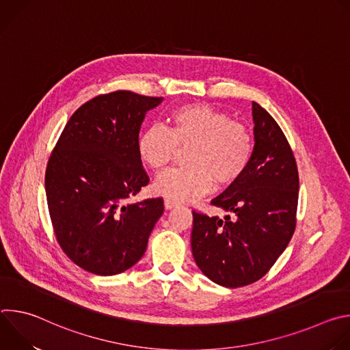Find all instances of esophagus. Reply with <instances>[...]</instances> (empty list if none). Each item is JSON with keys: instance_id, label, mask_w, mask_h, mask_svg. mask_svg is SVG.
Wrapping results in <instances>:
<instances>
[{"instance_id": "1", "label": "esophagus", "mask_w": 350, "mask_h": 350, "mask_svg": "<svg viewBox=\"0 0 350 350\" xmlns=\"http://www.w3.org/2000/svg\"><path fill=\"white\" fill-rule=\"evenodd\" d=\"M176 206H178V202H174V201H172V199H165V208L167 211H170V209H173Z\"/></svg>"}]
</instances>
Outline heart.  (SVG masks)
Returning <instances> with one entry per match:
<instances>
[{
  "instance_id": "heart-1",
  "label": "heart",
  "mask_w": 350,
  "mask_h": 350,
  "mask_svg": "<svg viewBox=\"0 0 350 350\" xmlns=\"http://www.w3.org/2000/svg\"><path fill=\"white\" fill-rule=\"evenodd\" d=\"M185 152L187 166L169 170L155 183V191L174 202L191 201L217 188L235 183L254 155V135L249 127L230 115L205 104L176 108L170 127L154 124L138 138V154L154 170H163Z\"/></svg>"
}]
</instances>
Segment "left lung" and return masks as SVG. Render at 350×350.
<instances>
[{
	"instance_id": "left-lung-1",
	"label": "left lung",
	"mask_w": 350,
	"mask_h": 350,
	"mask_svg": "<svg viewBox=\"0 0 350 350\" xmlns=\"http://www.w3.org/2000/svg\"><path fill=\"white\" fill-rule=\"evenodd\" d=\"M255 146L246 172L212 205L220 219L192 212V255L213 282L238 288L260 280L285 251L296 226L299 176L293 152L273 116L252 103Z\"/></svg>"
}]
</instances>
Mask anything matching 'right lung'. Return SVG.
<instances>
[{"instance_id": "add662e5", "label": "right lung", "mask_w": 350, "mask_h": 350, "mask_svg": "<svg viewBox=\"0 0 350 350\" xmlns=\"http://www.w3.org/2000/svg\"><path fill=\"white\" fill-rule=\"evenodd\" d=\"M163 101L131 91L98 95L66 123L45 172L49 216L62 251L79 267L115 275L144 255L163 199H129L149 183L138 154L145 113Z\"/></svg>"}]
</instances>
